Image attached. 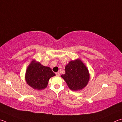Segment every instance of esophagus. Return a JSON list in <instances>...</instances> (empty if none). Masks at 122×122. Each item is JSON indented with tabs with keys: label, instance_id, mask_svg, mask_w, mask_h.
I'll return each instance as SVG.
<instances>
[{
	"label": "esophagus",
	"instance_id": "34e87169",
	"mask_svg": "<svg viewBox=\"0 0 122 122\" xmlns=\"http://www.w3.org/2000/svg\"><path fill=\"white\" fill-rule=\"evenodd\" d=\"M55 74H56V76H59L60 75V72H57L55 73Z\"/></svg>",
	"mask_w": 122,
	"mask_h": 122
}]
</instances>
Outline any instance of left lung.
<instances>
[{
    "label": "left lung",
    "mask_w": 122,
    "mask_h": 122,
    "mask_svg": "<svg viewBox=\"0 0 122 122\" xmlns=\"http://www.w3.org/2000/svg\"><path fill=\"white\" fill-rule=\"evenodd\" d=\"M66 73L61 75L72 91L81 90L90 79L88 70L80 59L70 61L65 67Z\"/></svg>",
    "instance_id": "left-lung-1"
}]
</instances>
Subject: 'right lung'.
<instances>
[{"instance_id":"add662e5","label":"right lung","mask_w":122,"mask_h":122,"mask_svg":"<svg viewBox=\"0 0 122 122\" xmlns=\"http://www.w3.org/2000/svg\"><path fill=\"white\" fill-rule=\"evenodd\" d=\"M55 76L51 69L32 60L26 69L25 78L26 83L34 89L41 90L47 87L50 78Z\"/></svg>"}]
</instances>
